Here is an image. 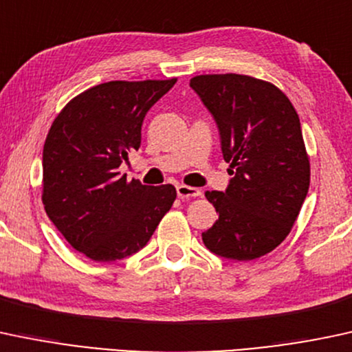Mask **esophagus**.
<instances>
[{"label":"esophagus","instance_id":"34e87169","mask_svg":"<svg viewBox=\"0 0 352 352\" xmlns=\"http://www.w3.org/2000/svg\"><path fill=\"white\" fill-rule=\"evenodd\" d=\"M176 191H177V196H179L181 199H189V197L201 196L199 189L192 188V186H186V184H177Z\"/></svg>","mask_w":352,"mask_h":352}]
</instances>
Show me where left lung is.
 I'll list each match as a JSON object with an SVG mask.
<instances>
[{
	"label": "left lung",
	"instance_id": "obj_1",
	"mask_svg": "<svg viewBox=\"0 0 352 352\" xmlns=\"http://www.w3.org/2000/svg\"><path fill=\"white\" fill-rule=\"evenodd\" d=\"M189 86L218 123L232 175L224 192L206 191L219 218L204 246L234 261L261 258L289 234L309 189L298 113L278 86L246 74H199Z\"/></svg>",
	"mask_w": 352,
	"mask_h": 352
}]
</instances>
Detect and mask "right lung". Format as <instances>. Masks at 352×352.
Returning a JSON list of instances; mask_svg holds the SVG:
<instances>
[{"label": "right lung", "instance_id": "right-lung-1", "mask_svg": "<svg viewBox=\"0 0 352 352\" xmlns=\"http://www.w3.org/2000/svg\"><path fill=\"white\" fill-rule=\"evenodd\" d=\"M171 80L109 81L59 111L43 148V204L71 246L98 263L146 246L176 199L173 184L146 186L118 168L140 149L146 113Z\"/></svg>", "mask_w": 352, "mask_h": 352}]
</instances>
